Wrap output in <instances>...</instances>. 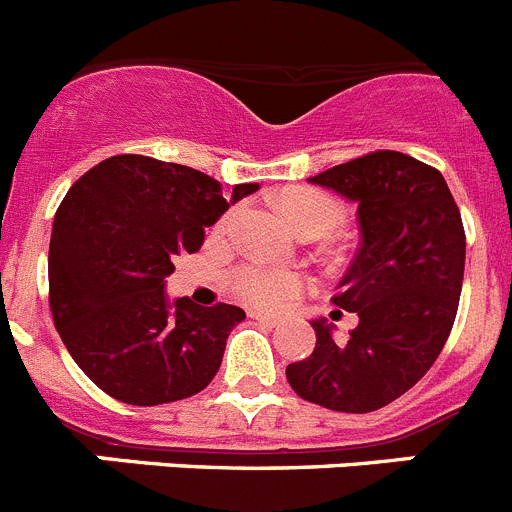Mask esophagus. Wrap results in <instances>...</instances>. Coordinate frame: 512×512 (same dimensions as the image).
Instances as JSON below:
<instances>
[{
	"label": "esophagus",
	"instance_id": "34e87169",
	"mask_svg": "<svg viewBox=\"0 0 512 512\" xmlns=\"http://www.w3.org/2000/svg\"><path fill=\"white\" fill-rule=\"evenodd\" d=\"M248 315H251L253 320H259V323L274 325V328H279V325H282V320H279L277 315H269V312H264V310H251Z\"/></svg>",
	"mask_w": 512,
	"mask_h": 512
}]
</instances>
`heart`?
<instances>
[{
	"mask_svg": "<svg viewBox=\"0 0 512 512\" xmlns=\"http://www.w3.org/2000/svg\"><path fill=\"white\" fill-rule=\"evenodd\" d=\"M282 212L300 235H325L341 223V205L325 192H320V189L310 187L292 189V192L284 194ZM235 217H238V210L225 212L217 220V233H225L233 225ZM230 284H233L235 295H241L243 300L261 307V310H284V307L295 305L310 287V282L297 271L271 269V266L259 264L235 269Z\"/></svg>",
	"mask_w": 512,
	"mask_h": 512,
	"instance_id": "obj_1",
	"label": "heart"
}]
</instances>
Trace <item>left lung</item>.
Here are the masks:
<instances>
[{"instance_id":"1","label":"left lung","mask_w":512,"mask_h":512,"mask_svg":"<svg viewBox=\"0 0 512 512\" xmlns=\"http://www.w3.org/2000/svg\"><path fill=\"white\" fill-rule=\"evenodd\" d=\"M310 182L359 205V251L330 300L359 325L336 343L312 320L315 351L287 379L320 408L372 413L423 379L449 338L467 256L461 212L441 171L400 151L351 158Z\"/></svg>"}]
</instances>
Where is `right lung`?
Here are the masks:
<instances>
[{
	"instance_id": "add662e5",
	"label": "right lung",
	"mask_w": 512,
	"mask_h": 512,
	"mask_svg": "<svg viewBox=\"0 0 512 512\" xmlns=\"http://www.w3.org/2000/svg\"><path fill=\"white\" fill-rule=\"evenodd\" d=\"M259 184H223L182 164L120 153L76 179L53 217L48 302L71 359L99 390L128 405L202 392L220 369L235 305L169 310L174 259L200 251L205 228Z\"/></svg>"
}]
</instances>
